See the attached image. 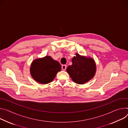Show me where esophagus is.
<instances>
[{
  "mask_svg": "<svg viewBox=\"0 0 128 128\" xmlns=\"http://www.w3.org/2000/svg\"><path fill=\"white\" fill-rule=\"evenodd\" d=\"M62 70H66V65H65V64L62 65Z\"/></svg>",
  "mask_w": 128,
  "mask_h": 128,
  "instance_id": "esophagus-1",
  "label": "esophagus"
}]
</instances>
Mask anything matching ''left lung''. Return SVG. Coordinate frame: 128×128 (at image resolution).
Segmentation results:
<instances>
[{"label": "left lung", "instance_id": "left-lung-1", "mask_svg": "<svg viewBox=\"0 0 128 128\" xmlns=\"http://www.w3.org/2000/svg\"><path fill=\"white\" fill-rule=\"evenodd\" d=\"M72 61V65L67 68L66 72L74 82L82 84L94 77L96 68L93 59L86 58L77 53Z\"/></svg>", "mask_w": 128, "mask_h": 128}]
</instances>
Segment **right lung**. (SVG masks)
<instances>
[{
	"instance_id": "1",
	"label": "right lung",
	"mask_w": 128,
	"mask_h": 128,
	"mask_svg": "<svg viewBox=\"0 0 128 128\" xmlns=\"http://www.w3.org/2000/svg\"><path fill=\"white\" fill-rule=\"evenodd\" d=\"M60 70V64L49 56L34 60L30 66L32 77L42 84H47L52 81L57 73Z\"/></svg>"
}]
</instances>
